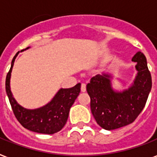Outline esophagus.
I'll list each match as a JSON object with an SVG mask.
<instances>
[{
    "label": "esophagus",
    "instance_id": "obj_1",
    "mask_svg": "<svg viewBox=\"0 0 157 157\" xmlns=\"http://www.w3.org/2000/svg\"><path fill=\"white\" fill-rule=\"evenodd\" d=\"M81 90H82V92H85V91L86 90V84L82 83V87H81Z\"/></svg>",
    "mask_w": 157,
    "mask_h": 157
}]
</instances>
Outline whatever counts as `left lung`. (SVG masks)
<instances>
[{
    "mask_svg": "<svg viewBox=\"0 0 157 157\" xmlns=\"http://www.w3.org/2000/svg\"><path fill=\"white\" fill-rule=\"evenodd\" d=\"M132 61L136 62L137 74L128 89L115 90L112 75L108 73L95 75L86 85L91 113L97 124L105 130L111 131L132 123L147 103L152 84L147 58L138 52Z\"/></svg>",
    "mask_w": 157,
    "mask_h": 157,
    "instance_id": "8db88e82",
    "label": "left lung"
}]
</instances>
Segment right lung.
Masks as SVG:
<instances>
[{"label":"right lung","mask_w":157,"mask_h":157,"mask_svg":"<svg viewBox=\"0 0 157 157\" xmlns=\"http://www.w3.org/2000/svg\"><path fill=\"white\" fill-rule=\"evenodd\" d=\"M19 52L12 59L10 69L6 79V90L15 117L21 126L31 132L48 135L60 132L66 125L70 109L81 91V83L71 88L60 89L52 101L44 106L33 110L24 108L15 100L10 86L11 71Z\"/></svg>","instance_id":"add662e5"}]
</instances>
